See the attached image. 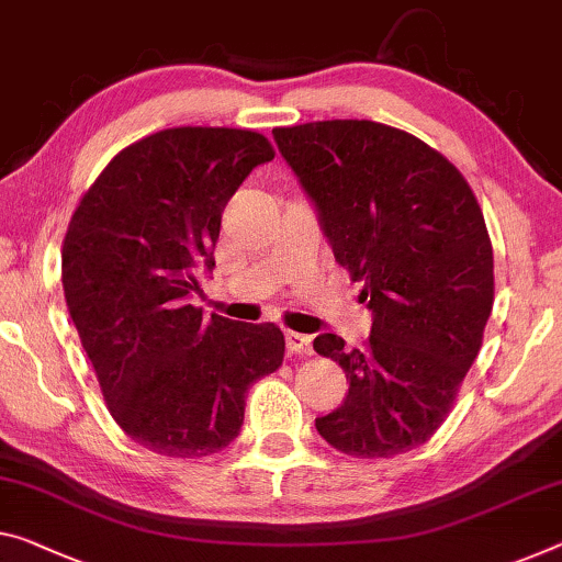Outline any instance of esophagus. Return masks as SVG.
<instances>
[{
	"mask_svg": "<svg viewBox=\"0 0 562 562\" xmlns=\"http://www.w3.org/2000/svg\"><path fill=\"white\" fill-rule=\"evenodd\" d=\"M286 349L291 353H311L314 347H311V336L299 334V331H286Z\"/></svg>",
	"mask_w": 562,
	"mask_h": 562,
	"instance_id": "34e87169",
	"label": "esophagus"
}]
</instances>
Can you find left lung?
I'll list each match as a JSON object with an SVG mask.
<instances>
[{
  "mask_svg": "<svg viewBox=\"0 0 562 562\" xmlns=\"http://www.w3.org/2000/svg\"><path fill=\"white\" fill-rule=\"evenodd\" d=\"M273 137L374 314L364 349L314 339L349 379L318 435L361 460L409 452L454 407L495 301L477 198L442 153L374 120L273 127Z\"/></svg>",
  "mask_w": 562,
  "mask_h": 562,
  "instance_id": "left-lung-1",
  "label": "left lung"
}]
</instances>
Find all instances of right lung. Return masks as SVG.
I'll return each mask as SVG.
<instances>
[{
    "label": "right lung",
    "instance_id": "obj_1",
    "mask_svg": "<svg viewBox=\"0 0 562 562\" xmlns=\"http://www.w3.org/2000/svg\"><path fill=\"white\" fill-rule=\"evenodd\" d=\"M240 127H168L120 150L85 191L63 244V289L117 427L155 454L228 447L246 392L283 364L276 324L191 304L215 266L221 215L248 172L273 160Z\"/></svg>",
    "mask_w": 562,
    "mask_h": 562
}]
</instances>
